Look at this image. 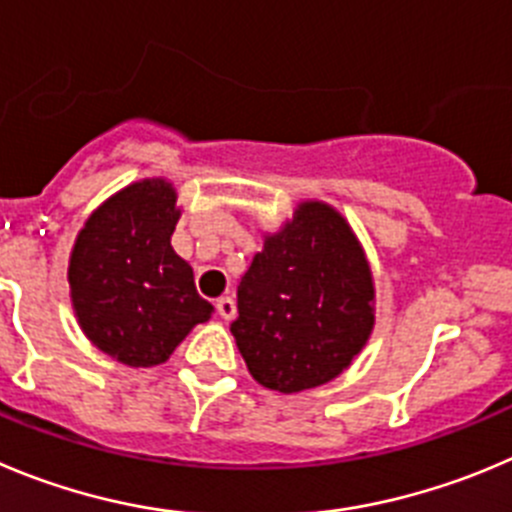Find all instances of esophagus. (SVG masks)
I'll return each mask as SVG.
<instances>
[{
    "label": "esophagus",
    "instance_id": "esophagus-1",
    "mask_svg": "<svg viewBox=\"0 0 512 512\" xmlns=\"http://www.w3.org/2000/svg\"><path fill=\"white\" fill-rule=\"evenodd\" d=\"M214 308H217V313L222 315L224 321H232L234 313H237V308H234V300L229 298V295H224V298H219L217 303H214Z\"/></svg>",
    "mask_w": 512,
    "mask_h": 512
}]
</instances>
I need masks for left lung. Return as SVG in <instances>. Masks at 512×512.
Instances as JSON below:
<instances>
[{
    "label": "left lung",
    "mask_w": 512,
    "mask_h": 512,
    "mask_svg": "<svg viewBox=\"0 0 512 512\" xmlns=\"http://www.w3.org/2000/svg\"><path fill=\"white\" fill-rule=\"evenodd\" d=\"M232 336L257 384L280 394L343 374L374 331V278L351 224L303 202L265 234L237 288Z\"/></svg>",
    "instance_id": "8db88e82"
}]
</instances>
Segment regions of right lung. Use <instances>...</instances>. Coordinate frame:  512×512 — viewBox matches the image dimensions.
<instances>
[{"instance_id": "right-lung-1", "label": "right lung", "mask_w": 512, "mask_h": 512, "mask_svg": "<svg viewBox=\"0 0 512 512\" xmlns=\"http://www.w3.org/2000/svg\"><path fill=\"white\" fill-rule=\"evenodd\" d=\"M181 212L166 179H143L88 217L70 255L75 315L95 348L126 366H159L214 308L171 247Z\"/></svg>"}]
</instances>
